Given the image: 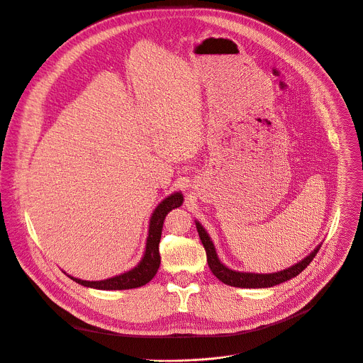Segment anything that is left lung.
<instances>
[{"label": "left lung", "instance_id": "obj_1", "mask_svg": "<svg viewBox=\"0 0 363 363\" xmlns=\"http://www.w3.org/2000/svg\"><path fill=\"white\" fill-rule=\"evenodd\" d=\"M197 232H199V238L202 240V244L205 247L206 255H208V264L211 271L213 272V275L220 279L223 284H228L230 287H239V289H268V287H274L277 284L284 283L287 279H291L294 277H297L304 268H307V265L313 261V258L315 257V254L318 252L320 245H317L314 248V251H311L306 258H303L300 262L294 264L293 267H289L283 271L278 272H271V274H258V272H245V271H236L232 268H228L225 264L220 262L218 254H216V248L212 242V239L209 236V233L206 232V229L199 223V220H194Z\"/></svg>", "mask_w": 363, "mask_h": 363}]
</instances>
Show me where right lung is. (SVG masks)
Masks as SVG:
<instances>
[{"label": "right lung", "instance_id": "1", "mask_svg": "<svg viewBox=\"0 0 363 363\" xmlns=\"http://www.w3.org/2000/svg\"><path fill=\"white\" fill-rule=\"evenodd\" d=\"M183 200L184 199L182 191H174L158 203V206L154 209L150 218L148 236H147L144 255L140 259V262L130 271H125L123 274L106 278V279H101V281H86L72 275H67V277L76 281V283L80 286L96 289V290H130V289L145 286L154 278L160 267L161 258L158 252V244L161 239V230H163L164 219L169 212L183 205Z\"/></svg>", "mask_w": 363, "mask_h": 363}]
</instances>
